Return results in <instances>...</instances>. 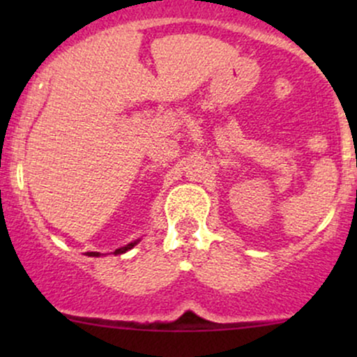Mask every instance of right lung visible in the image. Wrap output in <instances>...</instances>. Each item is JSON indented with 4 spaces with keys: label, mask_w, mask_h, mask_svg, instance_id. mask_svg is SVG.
<instances>
[{
    "label": "right lung",
    "mask_w": 357,
    "mask_h": 357,
    "mask_svg": "<svg viewBox=\"0 0 357 357\" xmlns=\"http://www.w3.org/2000/svg\"><path fill=\"white\" fill-rule=\"evenodd\" d=\"M137 241H139V240H137ZM137 241H132V243L126 245V247H121V248H117L116 252H114V253H116V255H121V253H126L127 250H130V248H132V247H136V245H137ZM87 255H89V257H100V253H99V252H87Z\"/></svg>",
    "instance_id": "1"
}]
</instances>
